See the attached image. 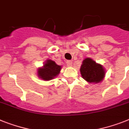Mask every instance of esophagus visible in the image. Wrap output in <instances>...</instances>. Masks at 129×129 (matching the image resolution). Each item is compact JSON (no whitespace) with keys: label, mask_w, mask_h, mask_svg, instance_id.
Wrapping results in <instances>:
<instances>
[{"label":"esophagus","mask_w":129,"mask_h":129,"mask_svg":"<svg viewBox=\"0 0 129 129\" xmlns=\"http://www.w3.org/2000/svg\"><path fill=\"white\" fill-rule=\"evenodd\" d=\"M66 63H67V66L68 67H71L72 66V61L71 60H68V61H66Z\"/></svg>","instance_id":"esophagus-1"}]
</instances>
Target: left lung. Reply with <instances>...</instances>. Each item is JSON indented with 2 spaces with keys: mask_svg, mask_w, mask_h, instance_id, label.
<instances>
[{
  "mask_svg": "<svg viewBox=\"0 0 129 129\" xmlns=\"http://www.w3.org/2000/svg\"><path fill=\"white\" fill-rule=\"evenodd\" d=\"M80 71L83 79L90 83H100L105 76V70L103 66L90 58L83 60Z\"/></svg>",
  "mask_w": 129,
  "mask_h": 129,
  "instance_id": "8db88e82",
  "label": "left lung"
}]
</instances>
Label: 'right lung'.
Instances as JSON below:
<instances>
[{
	"label": "right lung",
	"mask_w": 129,
	"mask_h": 129,
	"mask_svg": "<svg viewBox=\"0 0 129 129\" xmlns=\"http://www.w3.org/2000/svg\"><path fill=\"white\" fill-rule=\"evenodd\" d=\"M61 67L51 59H47L42 68L38 69V76L44 81H50L58 76Z\"/></svg>",
	"instance_id": "obj_1"
}]
</instances>
